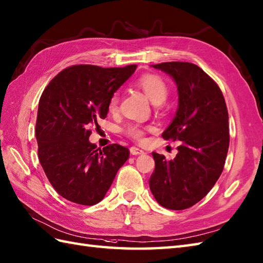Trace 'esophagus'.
Wrapping results in <instances>:
<instances>
[{
    "label": "esophagus",
    "instance_id": "esophagus-1",
    "mask_svg": "<svg viewBox=\"0 0 263 263\" xmlns=\"http://www.w3.org/2000/svg\"><path fill=\"white\" fill-rule=\"evenodd\" d=\"M130 152H131L133 156H138V155H142L143 154V150L137 148V146H131Z\"/></svg>",
    "mask_w": 263,
    "mask_h": 263
}]
</instances>
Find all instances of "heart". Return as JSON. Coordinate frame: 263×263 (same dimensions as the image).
<instances>
[{
	"instance_id": "obj_1",
	"label": "heart",
	"mask_w": 263,
	"mask_h": 263,
	"mask_svg": "<svg viewBox=\"0 0 263 263\" xmlns=\"http://www.w3.org/2000/svg\"><path fill=\"white\" fill-rule=\"evenodd\" d=\"M138 85L143 89L144 93L148 95L149 99L155 104H161L167 100L169 95V86L166 81L159 75L156 74H145L139 78ZM108 111L114 113L118 111L119 107V95L114 93L108 101ZM151 129L150 126H141L139 124H127L124 127V133L137 141H142L144 138L145 131Z\"/></svg>"
}]
</instances>
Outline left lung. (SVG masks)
<instances>
[{
	"mask_svg": "<svg viewBox=\"0 0 263 263\" xmlns=\"http://www.w3.org/2000/svg\"><path fill=\"white\" fill-rule=\"evenodd\" d=\"M154 67L178 87V111L162 138L180 145L173 160L152 154L156 168L149 186L161 206L181 211L204 198L223 172L230 145L228 107L216 82L198 66L168 62Z\"/></svg>",
	"mask_w": 263,
	"mask_h": 263,
	"instance_id": "1",
	"label": "left lung"
}]
</instances>
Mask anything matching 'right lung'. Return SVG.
<instances>
[{"mask_svg": "<svg viewBox=\"0 0 263 263\" xmlns=\"http://www.w3.org/2000/svg\"><path fill=\"white\" fill-rule=\"evenodd\" d=\"M137 65L103 68L72 65L42 91L35 122L38 157L47 178L60 196L79 205L101 201L130 151L118 143L96 148L88 138L100 127L108 101Z\"/></svg>", "mask_w": 263, "mask_h": 263, "instance_id": "obj_1", "label": "right lung"}]
</instances>
